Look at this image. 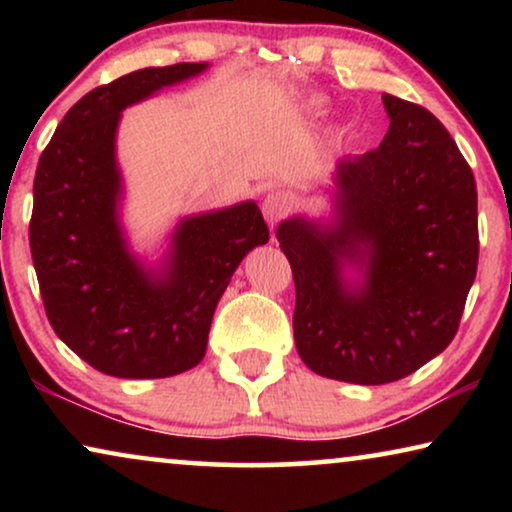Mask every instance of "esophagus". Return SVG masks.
Wrapping results in <instances>:
<instances>
[{
    "label": "esophagus",
    "instance_id": "34e87169",
    "mask_svg": "<svg viewBox=\"0 0 512 512\" xmlns=\"http://www.w3.org/2000/svg\"><path fill=\"white\" fill-rule=\"evenodd\" d=\"M293 207V198L289 191H282V188H277V191H272L265 195L263 200V216L265 221L270 223V226H275L277 221H282L286 214L291 212Z\"/></svg>",
    "mask_w": 512,
    "mask_h": 512
}]
</instances>
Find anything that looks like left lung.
Here are the masks:
<instances>
[{
    "label": "left lung",
    "mask_w": 512,
    "mask_h": 512,
    "mask_svg": "<svg viewBox=\"0 0 512 512\" xmlns=\"http://www.w3.org/2000/svg\"><path fill=\"white\" fill-rule=\"evenodd\" d=\"M382 102V144L335 165L331 219L277 228L300 359L352 384L396 382L443 352L478 270L471 167L431 111L387 93Z\"/></svg>",
    "instance_id": "obj_1"
}]
</instances>
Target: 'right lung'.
I'll return each mask as SVG.
<instances>
[{
	"mask_svg": "<svg viewBox=\"0 0 512 512\" xmlns=\"http://www.w3.org/2000/svg\"><path fill=\"white\" fill-rule=\"evenodd\" d=\"M207 67H146L90 90L39 158L30 249L46 317L104 375L156 380L198 366L230 277L270 237L254 200L179 219L158 263L139 258L125 237L116 160L123 111Z\"/></svg>",
	"mask_w": 512,
	"mask_h": 512,
	"instance_id": "1",
	"label": "right lung"
}]
</instances>
